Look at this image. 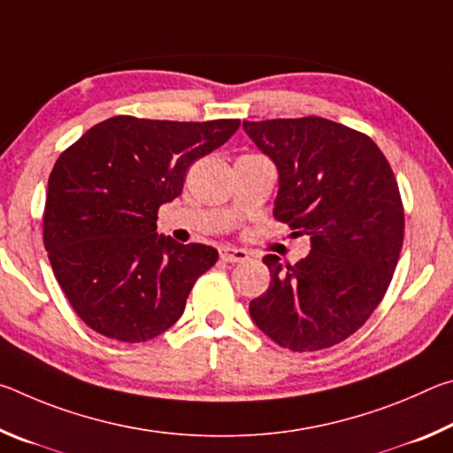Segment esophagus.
<instances>
[{
    "label": "esophagus",
    "mask_w": 453,
    "mask_h": 453,
    "mask_svg": "<svg viewBox=\"0 0 453 453\" xmlns=\"http://www.w3.org/2000/svg\"><path fill=\"white\" fill-rule=\"evenodd\" d=\"M219 257L221 262H227V264H242V262H248L250 254L245 250H237V248H221Z\"/></svg>",
    "instance_id": "esophagus-1"
}]
</instances>
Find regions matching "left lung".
I'll return each mask as SVG.
<instances>
[{
	"label": "left lung",
	"mask_w": 453,
	"mask_h": 453,
	"mask_svg": "<svg viewBox=\"0 0 453 453\" xmlns=\"http://www.w3.org/2000/svg\"><path fill=\"white\" fill-rule=\"evenodd\" d=\"M280 172L273 218L310 235L308 257L272 273L251 319L281 348L318 351L348 340L386 296L403 243V203L392 165L370 135L308 116L243 121Z\"/></svg>",
	"instance_id": "obj_1"
}]
</instances>
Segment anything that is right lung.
<instances>
[{
	"label": "right lung",
	"mask_w": 453,
	"mask_h": 453,
	"mask_svg": "<svg viewBox=\"0 0 453 453\" xmlns=\"http://www.w3.org/2000/svg\"><path fill=\"white\" fill-rule=\"evenodd\" d=\"M240 119L167 121L116 116L61 151L50 173L43 245L73 311L110 340L148 342L181 318L218 250L157 235L196 159L232 137Z\"/></svg>",
	"instance_id": "right-lung-1"
}]
</instances>
